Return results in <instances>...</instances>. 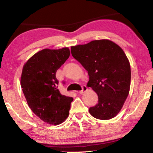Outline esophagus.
<instances>
[{"instance_id":"esophagus-1","label":"esophagus","mask_w":153,"mask_h":153,"mask_svg":"<svg viewBox=\"0 0 153 153\" xmlns=\"http://www.w3.org/2000/svg\"><path fill=\"white\" fill-rule=\"evenodd\" d=\"M87 90H88L87 86H82V90H81V91H79V94H84V92H86L87 91Z\"/></svg>"}]
</instances>
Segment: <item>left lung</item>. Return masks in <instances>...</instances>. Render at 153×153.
Returning <instances> with one entry per match:
<instances>
[{"label": "left lung", "mask_w": 153, "mask_h": 153, "mask_svg": "<svg viewBox=\"0 0 153 153\" xmlns=\"http://www.w3.org/2000/svg\"><path fill=\"white\" fill-rule=\"evenodd\" d=\"M71 53L88 71L87 86L98 94V103L89 108L90 115L102 120L115 117L130 87V65L123 51L112 41L98 40L71 46Z\"/></svg>", "instance_id": "left-lung-1"}]
</instances>
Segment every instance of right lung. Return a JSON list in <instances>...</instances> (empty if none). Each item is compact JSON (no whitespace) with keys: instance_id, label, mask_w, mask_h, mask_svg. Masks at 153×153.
I'll return each mask as SVG.
<instances>
[{"instance_id":"add662e5","label":"right lung","mask_w":153,"mask_h":153,"mask_svg":"<svg viewBox=\"0 0 153 153\" xmlns=\"http://www.w3.org/2000/svg\"><path fill=\"white\" fill-rule=\"evenodd\" d=\"M70 55L68 48L43 49L23 67L21 86L33 113L41 120L59 125L68 117L73 98L62 95L56 78L57 69ZM64 84V82H63Z\"/></svg>"}]
</instances>
